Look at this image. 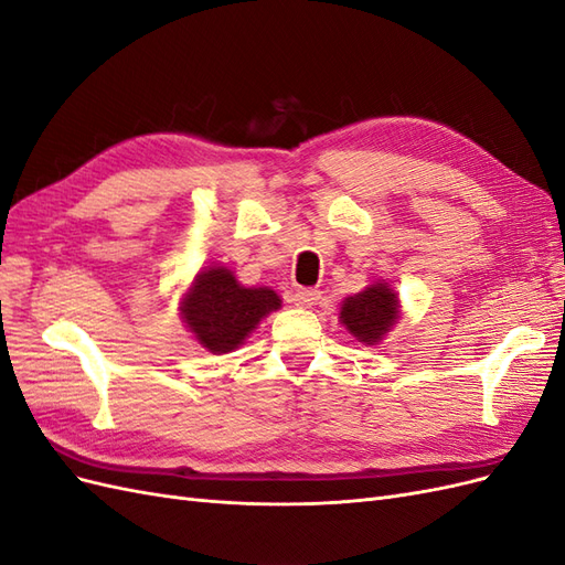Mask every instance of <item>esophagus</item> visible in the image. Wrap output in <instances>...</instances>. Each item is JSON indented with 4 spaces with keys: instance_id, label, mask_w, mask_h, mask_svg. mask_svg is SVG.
<instances>
[{
    "instance_id": "esophagus-1",
    "label": "esophagus",
    "mask_w": 565,
    "mask_h": 565,
    "mask_svg": "<svg viewBox=\"0 0 565 565\" xmlns=\"http://www.w3.org/2000/svg\"><path fill=\"white\" fill-rule=\"evenodd\" d=\"M322 299V295L318 292V289H297V292L292 295V301L297 306H301V309H313V306Z\"/></svg>"
}]
</instances>
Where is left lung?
Here are the masks:
<instances>
[{"mask_svg":"<svg viewBox=\"0 0 565 565\" xmlns=\"http://www.w3.org/2000/svg\"><path fill=\"white\" fill-rule=\"evenodd\" d=\"M401 320V297L388 280H374L339 306V322L365 347H377Z\"/></svg>","mask_w":565,"mask_h":565,"instance_id":"1","label":"left lung"}]
</instances>
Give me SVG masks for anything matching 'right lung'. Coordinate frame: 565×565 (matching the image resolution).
Listing matches in <instances>:
<instances>
[{
    "label": "right lung",
    "mask_w": 565,
    "mask_h": 565,
    "mask_svg": "<svg viewBox=\"0 0 565 565\" xmlns=\"http://www.w3.org/2000/svg\"><path fill=\"white\" fill-rule=\"evenodd\" d=\"M282 306L270 287H245L228 266H204L181 297L179 311L188 332L214 355L231 353L266 316Z\"/></svg>",
    "instance_id": "obj_1"
}]
</instances>
